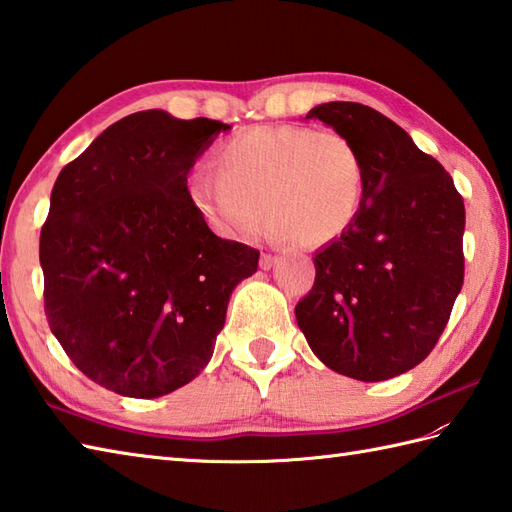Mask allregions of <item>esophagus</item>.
<instances>
[{
    "mask_svg": "<svg viewBox=\"0 0 512 512\" xmlns=\"http://www.w3.org/2000/svg\"><path fill=\"white\" fill-rule=\"evenodd\" d=\"M275 262H277V255H273V253H264L262 255V259H259V268L262 270H270L275 266Z\"/></svg>",
    "mask_w": 512,
    "mask_h": 512,
    "instance_id": "esophagus-1",
    "label": "esophagus"
}]
</instances>
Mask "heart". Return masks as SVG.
<instances>
[{
    "label": "heart",
    "instance_id": "b5f03b06",
    "mask_svg": "<svg viewBox=\"0 0 512 512\" xmlns=\"http://www.w3.org/2000/svg\"><path fill=\"white\" fill-rule=\"evenodd\" d=\"M213 165L217 173H191L187 195L204 224L222 237L257 235L266 211L281 237L325 246L352 226L365 193L361 151L332 129L253 127L217 147Z\"/></svg>",
    "mask_w": 512,
    "mask_h": 512
}]
</instances>
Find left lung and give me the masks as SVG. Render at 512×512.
<instances>
[{"label":"left lung","mask_w":512,"mask_h":512,"mask_svg":"<svg viewBox=\"0 0 512 512\" xmlns=\"http://www.w3.org/2000/svg\"><path fill=\"white\" fill-rule=\"evenodd\" d=\"M306 118L341 132L365 160V193L347 231L314 255L295 317L336 374L378 383L436 347L464 281V202L436 158L361 103H321Z\"/></svg>","instance_id":"8db88e82"}]
</instances>
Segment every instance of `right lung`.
<instances>
[{"label": "right lung", "mask_w": 512, "mask_h": 512, "mask_svg": "<svg viewBox=\"0 0 512 512\" xmlns=\"http://www.w3.org/2000/svg\"><path fill=\"white\" fill-rule=\"evenodd\" d=\"M226 129L129 114L54 182L39 242L46 317L96 385L158 398L209 365L228 299L259 262V250L217 237L187 195L195 160Z\"/></svg>", "instance_id": "add662e5"}]
</instances>
